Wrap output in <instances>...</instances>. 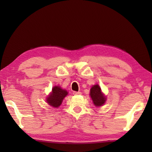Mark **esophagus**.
<instances>
[{
  "mask_svg": "<svg viewBox=\"0 0 152 152\" xmlns=\"http://www.w3.org/2000/svg\"><path fill=\"white\" fill-rule=\"evenodd\" d=\"M73 94H74V95H80V94H81V92H80L74 91L73 92Z\"/></svg>",
  "mask_w": 152,
  "mask_h": 152,
  "instance_id": "1",
  "label": "esophagus"
}]
</instances>
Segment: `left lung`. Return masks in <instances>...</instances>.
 <instances>
[{
  "instance_id": "1",
  "label": "left lung",
  "mask_w": 152,
  "mask_h": 152,
  "mask_svg": "<svg viewBox=\"0 0 152 152\" xmlns=\"http://www.w3.org/2000/svg\"><path fill=\"white\" fill-rule=\"evenodd\" d=\"M90 95H91L94 104L96 107H101V105L104 103L105 101H106V98L104 96V94H102L101 89L98 84L94 85L92 87Z\"/></svg>"
}]
</instances>
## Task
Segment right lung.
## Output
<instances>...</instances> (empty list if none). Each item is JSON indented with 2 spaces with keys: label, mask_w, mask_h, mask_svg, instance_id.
<instances>
[{
  "label": "right lung",
  "mask_w": 152,
  "mask_h": 152,
  "mask_svg": "<svg viewBox=\"0 0 152 152\" xmlns=\"http://www.w3.org/2000/svg\"><path fill=\"white\" fill-rule=\"evenodd\" d=\"M68 92L65 90L61 89L60 86H54L52 88V92L47 98L48 103L53 107L58 108L60 106L63 99L66 95Z\"/></svg>",
  "instance_id": "obj_1"
}]
</instances>
